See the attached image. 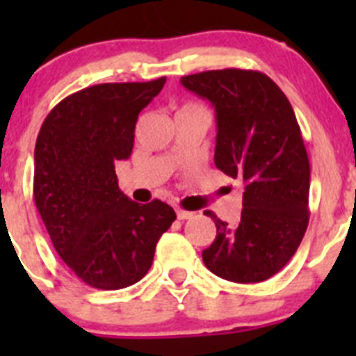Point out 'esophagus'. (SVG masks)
<instances>
[{"instance_id":"esophagus-1","label":"esophagus","mask_w":356,"mask_h":356,"mask_svg":"<svg viewBox=\"0 0 356 356\" xmlns=\"http://www.w3.org/2000/svg\"><path fill=\"white\" fill-rule=\"evenodd\" d=\"M175 213H177L179 220H186V218L193 217V211H186V210H182V208H177V210H175Z\"/></svg>"}]
</instances>
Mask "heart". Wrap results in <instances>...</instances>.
<instances>
[{"label":"heart","instance_id":"obj_1","mask_svg":"<svg viewBox=\"0 0 356 356\" xmlns=\"http://www.w3.org/2000/svg\"><path fill=\"white\" fill-rule=\"evenodd\" d=\"M198 108H201V106H198V105H193V103H188V105H184L182 106L181 110L179 111H188V110H198Z\"/></svg>","mask_w":356,"mask_h":356}]
</instances>
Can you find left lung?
<instances>
[{
	"instance_id": "1",
	"label": "left lung",
	"mask_w": 356,
	"mask_h": 356,
	"mask_svg": "<svg viewBox=\"0 0 356 356\" xmlns=\"http://www.w3.org/2000/svg\"><path fill=\"white\" fill-rule=\"evenodd\" d=\"M181 84L213 105L215 165L245 186L236 227L204 211L217 227L204 265L232 282L267 281L296 253L310 218V163L293 106L258 70H207Z\"/></svg>"
}]
</instances>
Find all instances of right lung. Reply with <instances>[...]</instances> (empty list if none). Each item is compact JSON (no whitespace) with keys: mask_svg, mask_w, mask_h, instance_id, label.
Segmentation results:
<instances>
[{"mask_svg":"<svg viewBox=\"0 0 356 356\" xmlns=\"http://www.w3.org/2000/svg\"><path fill=\"white\" fill-rule=\"evenodd\" d=\"M167 77L96 84L44 118L34 149V201L56 253L91 288L141 281L158 239L175 220L160 200L139 204L118 189L115 161L134 146L138 115Z\"/></svg>","mask_w":356,"mask_h":356,"instance_id":"1","label":"right lung"}]
</instances>
